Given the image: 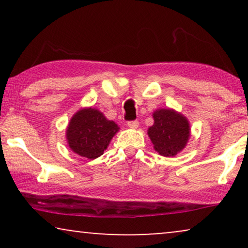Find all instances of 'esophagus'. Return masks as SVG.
Wrapping results in <instances>:
<instances>
[{
  "label": "esophagus",
  "mask_w": 248,
  "mask_h": 248,
  "mask_svg": "<svg viewBox=\"0 0 248 248\" xmlns=\"http://www.w3.org/2000/svg\"><path fill=\"white\" fill-rule=\"evenodd\" d=\"M127 126L130 128H133V130H135V128H138V126H139V122L138 121L127 122Z\"/></svg>",
  "instance_id": "obj_1"
}]
</instances>
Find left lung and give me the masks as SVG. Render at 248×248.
Instances as JSON below:
<instances>
[{
	"label": "left lung",
	"mask_w": 248,
	"mask_h": 248,
	"mask_svg": "<svg viewBox=\"0 0 248 248\" xmlns=\"http://www.w3.org/2000/svg\"><path fill=\"white\" fill-rule=\"evenodd\" d=\"M154 125L148 128L154 149L164 157H175L186 145L191 137L187 117L172 108H159L152 114Z\"/></svg>",
	"instance_id": "left-lung-1"
}]
</instances>
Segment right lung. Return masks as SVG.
Masks as SVG:
<instances>
[{
	"mask_svg": "<svg viewBox=\"0 0 248 248\" xmlns=\"http://www.w3.org/2000/svg\"><path fill=\"white\" fill-rule=\"evenodd\" d=\"M118 131V125L99 109L83 107L71 117L65 138L74 154L93 160L104 154Z\"/></svg>",
	"mask_w": 248,
	"mask_h": 248,
	"instance_id": "add662e5",
	"label": "right lung"
}]
</instances>
